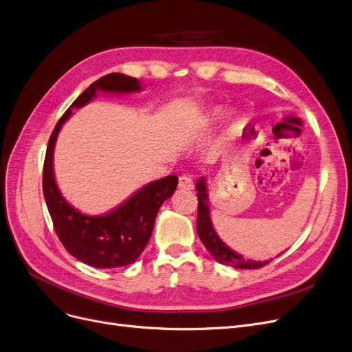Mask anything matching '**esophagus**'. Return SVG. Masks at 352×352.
<instances>
[{
    "instance_id": "34e87169",
    "label": "esophagus",
    "mask_w": 352,
    "mask_h": 352,
    "mask_svg": "<svg viewBox=\"0 0 352 352\" xmlns=\"http://www.w3.org/2000/svg\"><path fill=\"white\" fill-rule=\"evenodd\" d=\"M178 188L190 191V190L194 188V182L188 175H181L179 179H178Z\"/></svg>"
}]
</instances>
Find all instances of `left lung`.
<instances>
[{"label":"left lung","mask_w":352,"mask_h":352,"mask_svg":"<svg viewBox=\"0 0 352 352\" xmlns=\"http://www.w3.org/2000/svg\"><path fill=\"white\" fill-rule=\"evenodd\" d=\"M197 197H198V212H197V233L198 237L201 239L206 249L211 253V256L216 258L219 263L230 265L236 269H258L267 265L269 262H254L246 261L243 256L227 248L221 241L216 230L212 228V223L210 219V204H208V194L206 179L200 178L195 184Z\"/></svg>","instance_id":"left-lung-1"}]
</instances>
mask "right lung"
Wrapping results in <instances>:
<instances>
[{
  "label": "right lung",
  "instance_id": "add662e5",
  "mask_svg": "<svg viewBox=\"0 0 352 352\" xmlns=\"http://www.w3.org/2000/svg\"><path fill=\"white\" fill-rule=\"evenodd\" d=\"M142 90L138 79L122 73H111L91 83L63 113L50 136L43 166V194L53 220L57 237L78 261L98 269L128 266L141 256L151 239L157 214L178 184L177 175H168L136 191L118 208L103 216H86L73 208L60 192L54 171L53 152L62 125L94 99L98 91L125 95Z\"/></svg>",
  "mask_w": 352,
  "mask_h": 352
}]
</instances>
